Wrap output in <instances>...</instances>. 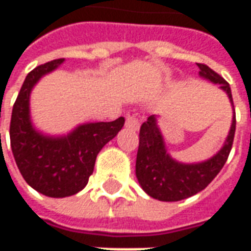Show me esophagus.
Wrapping results in <instances>:
<instances>
[{"instance_id": "esophagus-1", "label": "esophagus", "mask_w": 251, "mask_h": 251, "mask_svg": "<svg viewBox=\"0 0 251 251\" xmlns=\"http://www.w3.org/2000/svg\"><path fill=\"white\" fill-rule=\"evenodd\" d=\"M126 127L133 131H137L140 129V120L136 115H127L126 117Z\"/></svg>"}]
</instances>
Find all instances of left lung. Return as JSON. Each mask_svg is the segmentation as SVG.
Returning <instances> with one entry per match:
<instances>
[{
	"label": "left lung",
	"instance_id": "left-lung-1",
	"mask_svg": "<svg viewBox=\"0 0 251 251\" xmlns=\"http://www.w3.org/2000/svg\"><path fill=\"white\" fill-rule=\"evenodd\" d=\"M198 67L200 77L219 84L222 91L227 94L234 111L230 84L208 66L198 63ZM234 134L235 113L232 114L226 140L212 157L200 163H181L169 154L163 133L157 125V118L156 115H151L140 129V145L136 160L137 180L151 198L161 201H179L194 196L204 189L221 172L231 151Z\"/></svg>",
	"mask_w": 251,
	"mask_h": 251
}]
</instances>
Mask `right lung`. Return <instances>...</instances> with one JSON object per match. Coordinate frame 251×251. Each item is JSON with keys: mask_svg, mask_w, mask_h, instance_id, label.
<instances>
[{"mask_svg": "<svg viewBox=\"0 0 251 251\" xmlns=\"http://www.w3.org/2000/svg\"><path fill=\"white\" fill-rule=\"evenodd\" d=\"M63 62L56 59L41 64L26 75L10 120V145L20 174L32 188L50 198H67L82 191L100 149L125 124L124 117L111 122H86L60 136L36 129L30 118L32 90Z\"/></svg>", "mask_w": 251, "mask_h": 251, "instance_id": "add662e5", "label": "right lung"}]
</instances>
